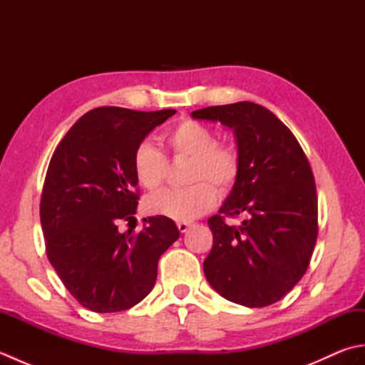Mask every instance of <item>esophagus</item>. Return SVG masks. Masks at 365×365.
<instances>
[{"label":"esophagus","mask_w":365,"mask_h":365,"mask_svg":"<svg viewBox=\"0 0 365 365\" xmlns=\"http://www.w3.org/2000/svg\"><path fill=\"white\" fill-rule=\"evenodd\" d=\"M177 227H178V230L182 232V234H185V232L190 229V222H178Z\"/></svg>","instance_id":"1"}]
</instances>
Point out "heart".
Instances as JSON below:
<instances>
[{
	"mask_svg": "<svg viewBox=\"0 0 365 365\" xmlns=\"http://www.w3.org/2000/svg\"><path fill=\"white\" fill-rule=\"evenodd\" d=\"M215 143V131L192 119L182 120L168 133V144L175 157L191 158L190 182L208 180L227 191L238 178L240 158L232 147ZM133 173L143 188H160L166 175L165 153L149 141L141 143L133 153ZM215 204V188L207 182H197L183 190L160 191L147 197L144 205L147 213L187 222L212 210Z\"/></svg>",
	"mask_w": 365,
	"mask_h": 365,
	"instance_id": "heart-1",
	"label": "heart"
}]
</instances>
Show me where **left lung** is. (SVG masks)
<instances>
[{"mask_svg":"<svg viewBox=\"0 0 365 365\" xmlns=\"http://www.w3.org/2000/svg\"><path fill=\"white\" fill-rule=\"evenodd\" d=\"M191 118L234 130L240 158L237 182L220 215L208 220L213 247L204 260L207 281L235 304H273L304 276L317 242L311 165L292 131L257 103L208 106ZM222 214L245 220L229 227Z\"/></svg>","mask_w":365,"mask_h":365,"instance_id":"8db88e82","label":"left lung"}]
</instances>
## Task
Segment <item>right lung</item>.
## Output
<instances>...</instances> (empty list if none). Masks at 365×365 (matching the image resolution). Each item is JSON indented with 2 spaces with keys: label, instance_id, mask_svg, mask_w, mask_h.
I'll return each mask as SVG.
<instances>
[{
  "label": "right lung",
  "instance_id": "1",
  "mask_svg": "<svg viewBox=\"0 0 365 365\" xmlns=\"http://www.w3.org/2000/svg\"><path fill=\"white\" fill-rule=\"evenodd\" d=\"M175 110L102 106L67 131L46 170L41 222L46 255L72 297L89 311L120 312L143 301L157 281L161 254L180 237L165 216L120 232L135 220L133 153Z\"/></svg>",
  "mask_w": 365,
  "mask_h": 365
}]
</instances>
